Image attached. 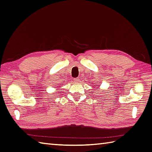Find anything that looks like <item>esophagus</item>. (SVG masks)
I'll use <instances>...</instances> for the list:
<instances>
[{
	"mask_svg": "<svg viewBox=\"0 0 152 152\" xmlns=\"http://www.w3.org/2000/svg\"><path fill=\"white\" fill-rule=\"evenodd\" d=\"M73 82H74V83H79V79L78 78L73 79Z\"/></svg>",
	"mask_w": 152,
	"mask_h": 152,
	"instance_id": "esophagus-1",
	"label": "esophagus"
}]
</instances>
